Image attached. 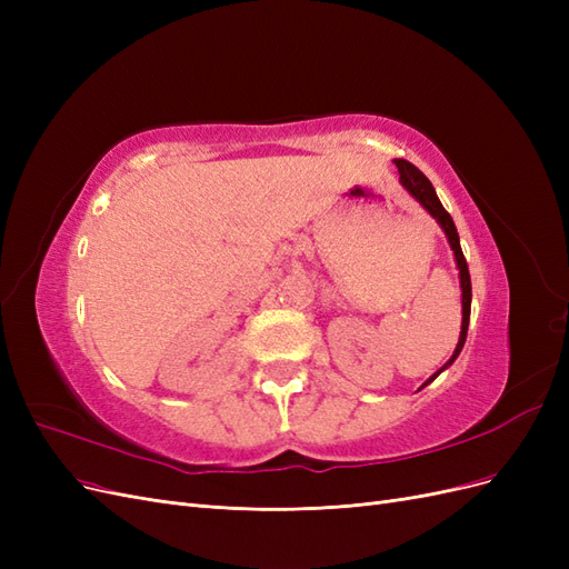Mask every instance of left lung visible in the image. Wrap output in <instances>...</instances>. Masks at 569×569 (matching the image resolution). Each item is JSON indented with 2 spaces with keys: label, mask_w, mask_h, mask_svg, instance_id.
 <instances>
[{
  "label": "left lung",
  "mask_w": 569,
  "mask_h": 569,
  "mask_svg": "<svg viewBox=\"0 0 569 569\" xmlns=\"http://www.w3.org/2000/svg\"><path fill=\"white\" fill-rule=\"evenodd\" d=\"M396 168H399L401 184L408 189L410 197H416V199L422 203V209H427V213L432 216V218L439 222V226H441L443 234L449 237V244H451L453 256H456V266H458V270H460V289H462V325H460V339H458V347H456L453 356L449 358V363H446V366L439 370V372H443V370L449 368V366L453 363V360L460 356V351H462V343H465V337H468V325H470V303H472L470 270H468V261H465L462 249H460V239H458V230H456V226H453V218H451V216H449V211H446L443 206H441V201H439V197H437V192H435L432 182H429L416 166L408 163V161H403V159H396ZM439 372H435L432 377H429V380H427L422 387H427L429 382H435L437 377H439Z\"/></svg>",
  "instance_id": "obj_1"
}]
</instances>
